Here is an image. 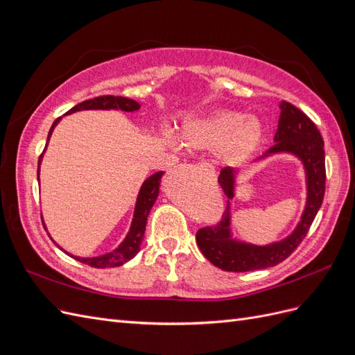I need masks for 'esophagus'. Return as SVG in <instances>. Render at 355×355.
<instances>
[{
    "label": "esophagus",
    "mask_w": 355,
    "mask_h": 355,
    "mask_svg": "<svg viewBox=\"0 0 355 355\" xmlns=\"http://www.w3.org/2000/svg\"><path fill=\"white\" fill-rule=\"evenodd\" d=\"M200 168H201V170H206V171H211V167H210L209 164H206V163H201V164H200Z\"/></svg>",
    "instance_id": "obj_1"
}]
</instances>
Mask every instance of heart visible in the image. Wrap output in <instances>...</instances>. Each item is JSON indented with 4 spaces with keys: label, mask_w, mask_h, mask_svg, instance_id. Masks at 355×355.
I'll list each match as a JSON object with an SVG mask.
<instances>
[{
    "label": "heart",
    "mask_w": 355,
    "mask_h": 355,
    "mask_svg": "<svg viewBox=\"0 0 355 355\" xmlns=\"http://www.w3.org/2000/svg\"><path fill=\"white\" fill-rule=\"evenodd\" d=\"M265 127L254 116L240 111L219 110L189 118L180 128L179 141L194 151H218L227 166L241 167L259 151Z\"/></svg>",
    "instance_id": "heart-1"
}]
</instances>
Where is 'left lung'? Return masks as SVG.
Listing matches in <instances>:
<instances>
[{
	"label": "left lung",
	"instance_id": "obj_1",
	"mask_svg": "<svg viewBox=\"0 0 355 355\" xmlns=\"http://www.w3.org/2000/svg\"><path fill=\"white\" fill-rule=\"evenodd\" d=\"M280 154L293 155L300 161L304 168L306 201L304 211L300 214V220L286 239L270 244L259 245L234 237L231 228V200L235 197L240 171L232 167L222 168L218 180L225 196L228 197L227 209L222 214L220 222L200 230L196 235L201 253L220 270L247 272L278 265L293 253L315 219L326 189L324 142L315 124L296 106L284 101L280 103V118H278L274 145L254 163H262Z\"/></svg>",
	"mask_w": 355,
	"mask_h": 355
}]
</instances>
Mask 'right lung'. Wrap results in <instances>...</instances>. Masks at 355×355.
<instances>
[{
  "instance_id": "obj_1",
  "label": "right lung",
  "mask_w": 355,
  "mask_h": 355,
  "mask_svg": "<svg viewBox=\"0 0 355 355\" xmlns=\"http://www.w3.org/2000/svg\"><path fill=\"white\" fill-rule=\"evenodd\" d=\"M139 108H141V103L133 101V99L123 98V96H99V98L89 99V101H84L78 105H75L73 108H71L65 115L78 112V111H124V112H135ZM60 120H62V116L58 118V120L53 123V125L50 127L44 153L47 149L50 137L53 135V130H55ZM44 153L41 154V157L38 159V182H40V166L42 163V155H44ZM163 175H164L163 171H157V173H154L153 176H149L142 184L141 189H139L137 198H136V206H135V211H133V219H132V223H130V230H128L124 240L120 244H118L116 249H114L108 253H105V254L93 256V257L73 256V254L68 253L67 250H63L62 247L58 244L59 249H62L68 256L73 257V259H77L78 262L90 265L93 268H114V266L124 265L125 262L133 259V257L137 254V252L141 250V244H142L145 228H146L148 214H149V211H151L153 206L157 201V197L159 194V184H161V178H163ZM42 225H44V228L47 231L44 220H42ZM50 239H51V235H50ZM53 241H55V240H53Z\"/></svg>"
}]
</instances>
